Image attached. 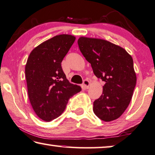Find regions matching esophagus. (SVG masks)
<instances>
[{
    "label": "esophagus",
    "instance_id": "esophagus-1",
    "mask_svg": "<svg viewBox=\"0 0 155 155\" xmlns=\"http://www.w3.org/2000/svg\"><path fill=\"white\" fill-rule=\"evenodd\" d=\"M89 85H90V82L88 80H84L83 82V86L84 87V88L86 89H88V88H89Z\"/></svg>",
    "mask_w": 155,
    "mask_h": 155
}]
</instances>
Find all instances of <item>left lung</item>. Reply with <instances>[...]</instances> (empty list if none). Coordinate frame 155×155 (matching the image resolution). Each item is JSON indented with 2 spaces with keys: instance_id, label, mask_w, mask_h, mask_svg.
<instances>
[{
  "instance_id": "obj_1",
  "label": "left lung",
  "mask_w": 155,
  "mask_h": 155,
  "mask_svg": "<svg viewBox=\"0 0 155 155\" xmlns=\"http://www.w3.org/2000/svg\"><path fill=\"white\" fill-rule=\"evenodd\" d=\"M78 43L96 77L105 82L102 95L93 102V112L104 121L115 120L133 97L137 82L133 58L123 48L105 40L80 37Z\"/></svg>"
}]
</instances>
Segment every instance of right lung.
Wrapping results in <instances>:
<instances>
[{"label":"right lung","instance_id":"add662e5","mask_svg":"<svg viewBox=\"0 0 155 155\" xmlns=\"http://www.w3.org/2000/svg\"><path fill=\"white\" fill-rule=\"evenodd\" d=\"M75 40L71 35H56L33 49L27 59L28 95L34 112L45 121L61 115L68 100L82 89L68 82L61 66Z\"/></svg>","mask_w":155,"mask_h":155}]
</instances>
